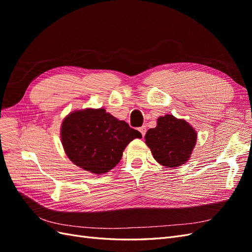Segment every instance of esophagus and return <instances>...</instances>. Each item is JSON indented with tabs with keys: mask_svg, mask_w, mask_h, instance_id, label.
I'll return each mask as SVG.
<instances>
[{
	"mask_svg": "<svg viewBox=\"0 0 252 252\" xmlns=\"http://www.w3.org/2000/svg\"><path fill=\"white\" fill-rule=\"evenodd\" d=\"M139 130H140V132L142 133V136L144 138L145 133H146V126H142V127H140V128H139Z\"/></svg>",
	"mask_w": 252,
	"mask_h": 252,
	"instance_id": "34e87169",
	"label": "esophagus"
}]
</instances>
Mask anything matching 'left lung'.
<instances>
[{
  "mask_svg": "<svg viewBox=\"0 0 252 252\" xmlns=\"http://www.w3.org/2000/svg\"><path fill=\"white\" fill-rule=\"evenodd\" d=\"M145 143L155 159L166 167L185 164L196 143V132L185 120L171 114L158 119L156 128H150L145 135Z\"/></svg>",
  "mask_w": 252,
  "mask_h": 252,
  "instance_id": "obj_1",
  "label": "left lung"
}]
</instances>
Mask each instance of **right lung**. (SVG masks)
<instances>
[{"instance_id":"1","label":"right lung","mask_w":252,"mask_h":252,"mask_svg":"<svg viewBox=\"0 0 252 252\" xmlns=\"http://www.w3.org/2000/svg\"><path fill=\"white\" fill-rule=\"evenodd\" d=\"M136 138H142L140 131L103 108L75 110L61 126V140L67 157L80 168L95 174L116 167L125 147Z\"/></svg>"}]
</instances>
